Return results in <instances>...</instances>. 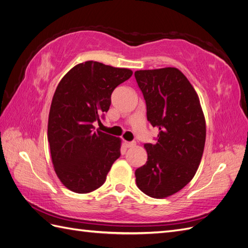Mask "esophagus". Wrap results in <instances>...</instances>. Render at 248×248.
Segmentation results:
<instances>
[{
	"label": "esophagus",
	"instance_id": "1",
	"mask_svg": "<svg viewBox=\"0 0 248 248\" xmlns=\"http://www.w3.org/2000/svg\"><path fill=\"white\" fill-rule=\"evenodd\" d=\"M124 145H125V147L126 148H132V147H134L136 146V142L134 141H124Z\"/></svg>",
	"mask_w": 248,
	"mask_h": 248
}]
</instances>
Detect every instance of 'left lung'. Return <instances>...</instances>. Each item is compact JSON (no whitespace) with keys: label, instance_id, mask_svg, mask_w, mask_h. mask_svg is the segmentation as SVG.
Listing matches in <instances>:
<instances>
[{"label":"left lung","instance_id":"obj_1","mask_svg":"<svg viewBox=\"0 0 248 248\" xmlns=\"http://www.w3.org/2000/svg\"><path fill=\"white\" fill-rule=\"evenodd\" d=\"M147 107V119L159 129L155 144H145L146 164L136 170L147 196L163 199L188 184L204 152L206 122L199 96L174 67L134 72Z\"/></svg>","mask_w":248,"mask_h":248}]
</instances>
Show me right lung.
I'll return each instance as SVG.
<instances>
[{
    "instance_id": "obj_1",
    "label": "right lung",
    "mask_w": 248,
    "mask_h": 248,
    "mask_svg": "<svg viewBox=\"0 0 248 248\" xmlns=\"http://www.w3.org/2000/svg\"><path fill=\"white\" fill-rule=\"evenodd\" d=\"M131 76L130 69L88 61L74 66L59 82L47 138L56 174L71 191L99 188L121 155V140L95 131L93 123L104 119L112 91Z\"/></svg>"
}]
</instances>
